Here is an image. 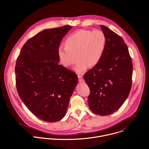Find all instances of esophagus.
<instances>
[{
	"mask_svg": "<svg viewBox=\"0 0 149 149\" xmlns=\"http://www.w3.org/2000/svg\"><path fill=\"white\" fill-rule=\"evenodd\" d=\"M78 79H79V82H80V83H81V82H83L84 79H83L82 76L79 75V76H78Z\"/></svg>",
	"mask_w": 149,
	"mask_h": 149,
	"instance_id": "34e87169",
	"label": "esophagus"
}]
</instances>
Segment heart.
Returning <instances> with one entry per match:
<instances>
[{
  "label": "heart",
  "mask_w": 149,
  "mask_h": 149,
  "mask_svg": "<svg viewBox=\"0 0 149 149\" xmlns=\"http://www.w3.org/2000/svg\"><path fill=\"white\" fill-rule=\"evenodd\" d=\"M64 47L57 50L60 63L66 68L74 64L76 56L77 63L74 68L79 74L85 73L89 66L98 64L106 49V38L99 30H78L69 35L65 40Z\"/></svg>",
  "instance_id": "b5f03b06"
}]
</instances>
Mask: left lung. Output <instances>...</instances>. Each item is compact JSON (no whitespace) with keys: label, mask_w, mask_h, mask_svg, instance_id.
<instances>
[{"label":"left lung","mask_w":149,"mask_h":149,"mask_svg":"<svg viewBox=\"0 0 149 149\" xmlns=\"http://www.w3.org/2000/svg\"><path fill=\"white\" fill-rule=\"evenodd\" d=\"M106 38L104 54L84 79L90 89L88 102L95 114L106 116L117 111L127 98L131 88L132 63L123 39L100 25Z\"/></svg>","instance_id":"8db88e82"}]
</instances>
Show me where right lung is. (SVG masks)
I'll return each mask as SVG.
<instances>
[{
	"label": "right lung",
	"mask_w": 149,
	"mask_h": 149,
	"mask_svg": "<svg viewBox=\"0 0 149 149\" xmlns=\"http://www.w3.org/2000/svg\"><path fill=\"white\" fill-rule=\"evenodd\" d=\"M72 26L44 30L24 44L15 68L16 86L23 102L47 122L61 120L78 83L75 73L59 65L57 50Z\"/></svg>",
	"instance_id": "obj_1"
}]
</instances>
